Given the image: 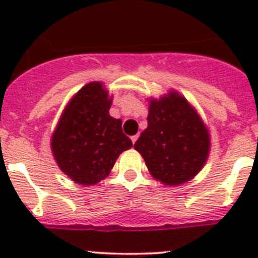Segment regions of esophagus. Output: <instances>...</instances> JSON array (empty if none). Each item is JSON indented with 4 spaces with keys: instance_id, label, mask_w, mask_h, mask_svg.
Returning a JSON list of instances; mask_svg holds the SVG:
<instances>
[{
    "instance_id": "esophagus-1",
    "label": "esophagus",
    "mask_w": 258,
    "mask_h": 258,
    "mask_svg": "<svg viewBox=\"0 0 258 258\" xmlns=\"http://www.w3.org/2000/svg\"><path fill=\"white\" fill-rule=\"evenodd\" d=\"M138 137H140V136H138V134H136V136L132 137V142L136 143V142H137V140H138Z\"/></svg>"
}]
</instances>
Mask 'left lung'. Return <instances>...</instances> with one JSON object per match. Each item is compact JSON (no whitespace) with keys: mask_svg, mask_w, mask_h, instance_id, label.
Returning <instances> with one entry per match:
<instances>
[{"mask_svg":"<svg viewBox=\"0 0 258 258\" xmlns=\"http://www.w3.org/2000/svg\"><path fill=\"white\" fill-rule=\"evenodd\" d=\"M149 125L134 143L155 179L175 186L190 181L208 159L209 133L186 98L170 92L150 102Z\"/></svg>","mask_w":258,"mask_h":258,"instance_id":"8db88e82","label":"left lung"}]
</instances>
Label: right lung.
<instances>
[{
	"mask_svg": "<svg viewBox=\"0 0 258 258\" xmlns=\"http://www.w3.org/2000/svg\"><path fill=\"white\" fill-rule=\"evenodd\" d=\"M112 98L102 83L86 84L61 113L51 137V151L61 172L83 186L109 174L118 155L133 146L121 120L109 116Z\"/></svg>",
	"mask_w": 258,
	"mask_h": 258,
	"instance_id": "add662e5",
	"label": "right lung"
}]
</instances>
